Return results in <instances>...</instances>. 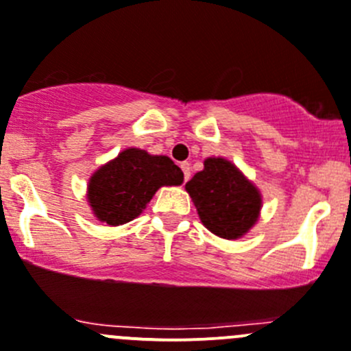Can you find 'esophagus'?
I'll use <instances>...</instances> for the list:
<instances>
[{"label": "esophagus", "mask_w": 351, "mask_h": 351, "mask_svg": "<svg viewBox=\"0 0 351 351\" xmlns=\"http://www.w3.org/2000/svg\"><path fill=\"white\" fill-rule=\"evenodd\" d=\"M180 168H182L183 178H185V182H186V180L190 178V162H182V165H180Z\"/></svg>", "instance_id": "1"}]
</instances>
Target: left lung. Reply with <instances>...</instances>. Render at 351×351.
I'll use <instances>...</instances> for the list:
<instances>
[{
    "label": "left lung",
    "mask_w": 351,
    "mask_h": 351,
    "mask_svg": "<svg viewBox=\"0 0 351 351\" xmlns=\"http://www.w3.org/2000/svg\"><path fill=\"white\" fill-rule=\"evenodd\" d=\"M185 190L200 223L224 240L247 234L261 217L262 193L237 166L224 158H207Z\"/></svg>",
    "instance_id": "8db88e82"
}]
</instances>
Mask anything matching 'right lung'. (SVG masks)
<instances>
[{"mask_svg":"<svg viewBox=\"0 0 351 351\" xmlns=\"http://www.w3.org/2000/svg\"><path fill=\"white\" fill-rule=\"evenodd\" d=\"M182 183L183 171L168 156L128 147L93 173L85 197L97 221L120 226L141 216L161 186Z\"/></svg>","mask_w":351,"mask_h":351,"instance_id":"add662e5","label":"right lung"}]
</instances>
